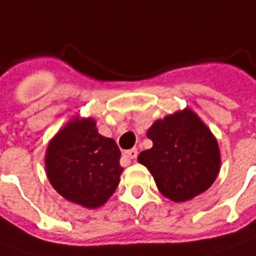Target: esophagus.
Returning <instances> with one entry per match:
<instances>
[{"mask_svg": "<svg viewBox=\"0 0 256 256\" xmlns=\"http://www.w3.org/2000/svg\"><path fill=\"white\" fill-rule=\"evenodd\" d=\"M126 156L128 157V158H132V160H134V158L138 157V149L134 148V149H130V150H126Z\"/></svg>", "mask_w": 256, "mask_h": 256, "instance_id": "obj_1", "label": "esophagus"}]
</instances>
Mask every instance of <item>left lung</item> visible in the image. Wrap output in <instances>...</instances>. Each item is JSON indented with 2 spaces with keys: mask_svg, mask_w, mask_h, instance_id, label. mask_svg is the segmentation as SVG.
<instances>
[{
  "mask_svg": "<svg viewBox=\"0 0 256 256\" xmlns=\"http://www.w3.org/2000/svg\"><path fill=\"white\" fill-rule=\"evenodd\" d=\"M153 146L138 154L162 196L174 202L204 193L220 172V148L209 128L190 110L157 120L146 132Z\"/></svg>",
  "mask_w": 256,
  "mask_h": 256,
  "instance_id": "left-lung-1",
  "label": "left lung"
}]
</instances>
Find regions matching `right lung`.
<instances>
[{
  "mask_svg": "<svg viewBox=\"0 0 256 256\" xmlns=\"http://www.w3.org/2000/svg\"><path fill=\"white\" fill-rule=\"evenodd\" d=\"M92 118L71 120L51 141L46 170L62 197L88 209L104 205L120 181L122 152L96 130Z\"/></svg>",
  "mask_w": 256,
  "mask_h": 256,
  "instance_id": "add662e5",
  "label": "right lung"
}]
</instances>
